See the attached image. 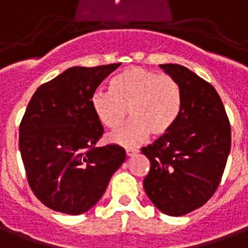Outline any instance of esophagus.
<instances>
[{"mask_svg":"<svg viewBox=\"0 0 248 248\" xmlns=\"http://www.w3.org/2000/svg\"><path fill=\"white\" fill-rule=\"evenodd\" d=\"M126 152V156L128 157H132V156H135L137 153V149H132V148H126L125 149Z\"/></svg>","mask_w":248,"mask_h":248,"instance_id":"esophagus-1","label":"esophagus"}]
</instances>
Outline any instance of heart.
<instances>
[{
  "label": "heart",
  "mask_w": 248,
  "mask_h": 248,
  "mask_svg": "<svg viewBox=\"0 0 248 248\" xmlns=\"http://www.w3.org/2000/svg\"><path fill=\"white\" fill-rule=\"evenodd\" d=\"M112 91L96 90L91 107L97 120L116 128L128 113L129 122L108 135V140L123 146H135L153 133L160 137L173 129L182 109L181 87L174 78L144 67H128L111 82Z\"/></svg>",
  "instance_id": "b5f03b06"
}]
</instances>
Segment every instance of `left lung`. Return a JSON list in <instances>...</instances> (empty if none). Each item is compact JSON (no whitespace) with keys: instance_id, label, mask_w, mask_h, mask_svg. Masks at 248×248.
I'll list each match as a JSON object with an SVG mask.
<instances>
[{"instance_id":"left-lung-1","label":"left lung","mask_w":248,"mask_h":248,"mask_svg":"<svg viewBox=\"0 0 248 248\" xmlns=\"http://www.w3.org/2000/svg\"><path fill=\"white\" fill-rule=\"evenodd\" d=\"M181 87L182 109L170 132L141 152L151 161L146 196L164 214L185 216L216 193L231 148L225 107L210 83L180 64H160Z\"/></svg>"}]
</instances>
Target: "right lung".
I'll return each instance as SVG.
<instances>
[{"label":"right lung","instance_id":"add662e5","mask_svg":"<svg viewBox=\"0 0 248 248\" xmlns=\"http://www.w3.org/2000/svg\"><path fill=\"white\" fill-rule=\"evenodd\" d=\"M119 66L67 68L29 102L19 151L32 193L51 210L71 216L90 210L125 161L122 146H96L104 129L91 107L92 93Z\"/></svg>","mask_w":248,"mask_h":248}]
</instances>
